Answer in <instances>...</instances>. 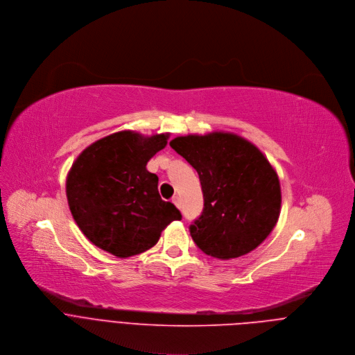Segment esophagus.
I'll return each instance as SVG.
<instances>
[{"label": "esophagus", "mask_w": 355, "mask_h": 355, "mask_svg": "<svg viewBox=\"0 0 355 355\" xmlns=\"http://www.w3.org/2000/svg\"><path fill=\"white\" fill-rule=\"evenodd\" d=\"M172 201H173V204H175L176 207H180V197H179V196H173Z\"/></svg>", "instance_id": "34e87169"}]
</instances>
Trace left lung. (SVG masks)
<instances>
[{
	"label": "left lung",
	"instance_id": "left-lung-1",
	"mask_svg": "<svg viewBox=\"0 0 355 355\" xmlns=\"http://www.w3.org/2000/svg\"><path fill=\"white\" fill-rule=\"evenodd\" d=\"M169 144L200 178L204 207L189 228L198 249L227 260L256 249L281 207L279 180L266 157L231 132L178 137Z\"/></svg>",
	"mask_w": 355,
	"mask_h": 355
}]
</instances>
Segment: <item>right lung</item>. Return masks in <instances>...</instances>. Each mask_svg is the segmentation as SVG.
Returning a JSON list of instances; mask_svg holds the SVG:
<instances>
[{"label":"right lung","mask_w":355,"mask_h":355,"mask_svg":"<svg viewBox=\"0 0 355 355\" xmlns=\"http://www.w3.org/2000/svg\"><path fill=\"white\" fill-rule=\"evenodd\" d=\"M166 139L168 134L120 131L96 141L74 162L65 184L68 205L98 248L117 257L139 254L182 220L180 211L161 198L158 176L146 168Z\"/></svg>","instance_id":"1"}]
</instances>
